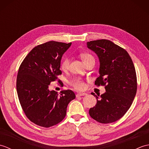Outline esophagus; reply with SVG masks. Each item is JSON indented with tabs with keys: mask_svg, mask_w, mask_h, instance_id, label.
Returning <instances> with one entry per match:
<instances>
[{
	"mask_svg": "<svg viewBox=\"0 0 149 149\" xmlns=\"http://www.w3.org/2000/svg\"><path fill=\"white\" fill-rule=\"evenodd\" d=\"M87 93H79L76 95V97H81V96H85L86 95Z\"/></svg>",
	"mask_w": 149,
	"mask_h": 149,
	"instance_id": "esophagus-1",
	"label": "esophagus"
}]
</instances>
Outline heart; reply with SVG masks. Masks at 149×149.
<instances>
[{
	"instance_id": "obj_1",
	"label": "heart",
	"mask_w": 149,
	"mask_h": 149,
	"mask_svg": "<svg viewBox=\"0 0 149 149\" xmlns=\"http://www.w3.org/2000/svg\"><path fill=\"white\" fill-rule=\"evenodd\" d=\"M81 58L83 59L84 64H86L90 61L95 60L94 58L92 55H91L89 53H81ZM70 64V59L68 57H63L61 61V68L63 70H66L69 67ZM70 84L71 85L72 87H74L75 89L78 90H84L85 88V84L83 80H81L79 78H74L70 81Z\"/></svg>"
}]
</instances>
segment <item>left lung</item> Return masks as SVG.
Here are the masks:
<instances>
[{
    "instance_id": "obj_1",
    "label": "left lung",
    "mask_w": 149,
    "mask_h": 149,
    "mask_svg": "<svg viewBox=\"0 0 149 149\" xmlns=\"http://www.w3.org/2000/svg\"><path fill=\"white\" fill-rule=\"evenodd\" d=\"M88 49L99 57V77L95 84L105 86L106 92L98 96L97 104L90 108L93 119L109 123L121 118L130 108L137 91L135 68L128 52L107 40L87 42Z\"/></svg>"
}]
</instances>
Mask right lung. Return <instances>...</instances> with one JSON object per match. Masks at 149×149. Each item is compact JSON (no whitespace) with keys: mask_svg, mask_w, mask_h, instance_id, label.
<instances>
[{"mask_svg":"<svg viewBox=\"0 0 149 149\" xmlns=\"http://www.w3.org/2000/svg\"><path fill=\"white\" fill-rule=\"evenodd\" d=\"M71 44L54 41L41 44L31 50L19 67L17 91L22 108L29 120L41 127L61 122L68 104L75 98L70 90L58 94L49 89L50 83L61 74V58Z\"/></svg>","mask_w":149,"mask_h":149,"instance_id":"add662e5","label":"right lung"}]
</instances>
